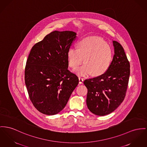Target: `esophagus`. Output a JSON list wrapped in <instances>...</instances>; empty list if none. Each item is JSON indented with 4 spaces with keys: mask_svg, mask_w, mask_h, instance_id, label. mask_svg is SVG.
Wrapping results in <instances>:
<instances>
[{
    "mask_svg": "<svg viewBox=\"0 0 147 147\" xmlns=\"http://www.w3.org/2000/svg\"><path fill=\"white\" fill-rule=\"evenodd\" d=\"M78 80H79V84H82L84 81V79L81 78H78Z\"/></svg>",
    "mask_w": 147,
    "mask_h": 147,
    "instance_id": "34e87169",
    "label": "esophagus"
}]
</instances>
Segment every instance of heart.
<instances>
[{"mask_svg": "<svg viewBox=\"0 0 147 147\" xmlns=\"http://www.w3.org/2000/svg\"><path fill=\"white\" fill-rule=\"evenodd\" d=\"M69 66L75 69L82 62L84 64L74 69L78 76H85L92 74L98 76L109 69L113 58L111 49L106 42L97 37H89L81 39L78 48L70 47L67 52Z\"/></svg>", "mask_w": 147, "mask_h": 147, "instance_id": "b5f03b06", "label": "heart"}]
</instances>
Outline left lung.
<instances>
[{
  "label": "left lung",
  "mask_w": 147,
  "mask_h": 147,
  "mask_svg": "<svg viewBox=\"0 0 147 147\" xmlns=\"http://www.w3.org/2000/svg\"><path fill=\"white\" fill-rule=\"evenodd\" d=\"M114 55L110 66L104 74L84 81L88 88L86 104L98 116L114 111L125 96L130 76V63L121 45L113 40Z\"/></svg>",
  "instance_id": "8db88e82"
}]
</instances>
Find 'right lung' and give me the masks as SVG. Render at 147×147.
<instances>
[{"instance_id": "obj_1", "label": "right lung", "mask_w": 147, "mask_h": 147, "mask_svg": "<svg viewBox=\"0 0 147 147\" xmlns=\"http://www.w3.org/2000/svg\"><path fill=\"white\" fill-rule=\"evenodd\" d=\"M76 37L73 31L55 30L35 44L26 62L24 80L30 100L39 112L58 114L78 84L69 69L67 52Z\"/></svg>"}]
</instances>
